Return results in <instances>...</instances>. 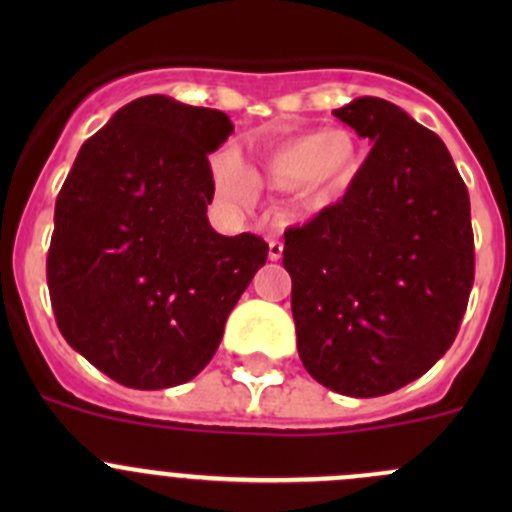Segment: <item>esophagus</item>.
Here are the masks:
<instances>
[{"instance_id": "34e87169", "label": "esophagus", "mask_w": 512, "mask_h": 512, "mask_svg": "<svg viewBox=\"0 0 512 512\" xmlns=\"http://www.w3.org/2000/svg\"><path fill=\"white\" fill-rule=\"evenodd\" d=\"M282 250H285V245L280 240H270V252L267 255H270V260L277 262L282 257Z\"/></svg>"}]
</instances>
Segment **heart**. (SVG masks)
I'll return each instance as SVG.
<instances>
[{
    "mask_svg": "<svg viewBox=\"0 0 512 512\" xmlns=\"http://www.w3.org/2000/svg\"><path fill=\"white\" fill-rule=\"evenodd\" d=\"M359 165V138L347 128H327L282 138L255 168H240L235 158L223 153L213 160V180L220 198L232 205L245 203L247 178L287 190L294 208L309 213L334 203L352 185Z\"/></svg>",
    "mask_w": 512,
    "mask_h": 512,
    "instance_id": "b5f03b06",
    "label": "heart"
}]
</instances>
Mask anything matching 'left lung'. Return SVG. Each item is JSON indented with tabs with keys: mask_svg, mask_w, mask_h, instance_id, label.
I'll list each match as a JSON object with an SVG mask.
<instances>
[{
	"mask_svg": "<svg viewBox=\"0 0 512 512\" xmlns=\"http://www.w3.org/2000/svg\"><path fill=\"white\" fill-rule=\"evenodd\" d=\"M334 116L371 151L339 203L285 232L304 369L356 399L426 374L456 339L476 275L471 200L446 143L384 98Z\"/></svg>",
	"mask_w": 512,
	"mask_h": 512,
	"instance_id": "8db88e82",
	"label": "left lung"
}]
</instances>
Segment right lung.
I'll list each match as a JSON object with an SVG mask.
<instances>
[{"mask_svg":"<svg viewBox=\"0 0 512 512\" xmlns=\"http://www.w3.org/2000/svg\"><path fill=\"white\" fill-rule=\"evenodd\" d=\"M230 133L215 108L136 98L81 146L61 185L46 257L56 324L128 389L198 376L267 260L262 237L218 235L205 215L208 153Z\"/></svg>","mask_w":512,"mask_h":512,"instance_id":"1","label":"right lung"}]
</instances>
